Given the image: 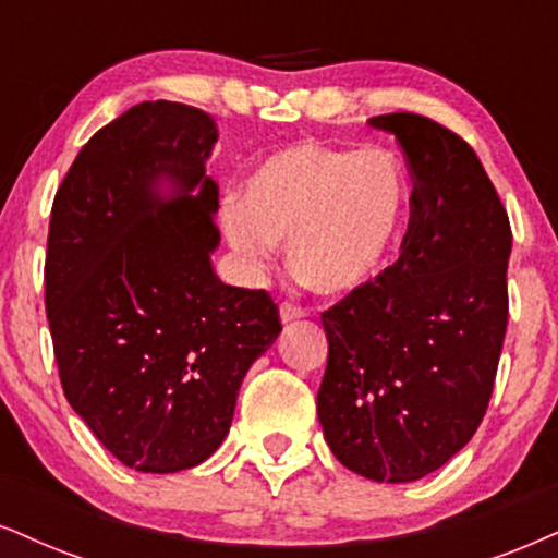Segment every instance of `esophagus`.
Wrapping results in <instances>:
<instances>
[{"instance_id": "esophagus-1", "label": "esophagus", "mask_w": 558, "mask_h": 558, "mask_svg": "<svg viewBox=\"0 0 558 558\" xmlns=\"http://www.w3.org/2000/svg\"><path fill=\"white\" fill-rule=\"evenodd\" d=\"M305 315H307L305 307L294 305V302H281V305H279L281 323H292V320H298V318H305Z\"/></svg>"}]
</instances>
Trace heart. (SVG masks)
Returning a JSON list of instances; mask_svg holds the SVG:
<instances>
[{"instance_id": "obj_1", "label": "heart", "mask_w": 558, "mask_h": 558, "mask_svg": "<svg viewBox=\"0 0 558 558\" xmlns=\"http://www.w3.org/2000/svg\"><path fill=\"white\" fill-rule=\"evenodd\" d=\"M409 204V175L390 149L305 140L268 155L243 196L227 198L222 230L251 271L287 243L294 277L320 294H349L393 264Z\"/></svg>"}]
</instances>
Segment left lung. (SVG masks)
<instances>
[{"instance_id":"1","label":"left lung","mask_w":558,"mask_h":558,"mask_svg":"<svg viewBox=\"0 0 558 558\" xmlns=\"http://www.w3.org/2000/svg\"><path fill=\"white\" fill-rule=\"evenodd\" d=\"M409 162L401 256L320 315L328 364L318 418L364 478L405 484L463 450L489 405L505 343L512 230L484 165L442 123L388 113Z\"/></svg>"}]
</instances>
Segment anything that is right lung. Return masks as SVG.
Returning <instances> with one entry per match:
<instances>
[{"instance_id":"right-lung-1","label":"right lung","mask_w":558,"mask_h":558,"mask_svg":"<svg viewBox=\"0 0 558 558\" xmlns=\"http://www.w3.org/2000/svg\"><path fill=\"white\" fill-rule=\"evenodd\" d=\"M215 142L209 113L140 102L80 149L53 198L46 313L61 388L142 473L204 463L230 432L245 373L281 333L271 294L222 284L211 268Z\"/></svg>"}]
</instances>
